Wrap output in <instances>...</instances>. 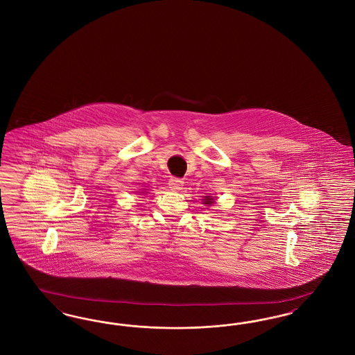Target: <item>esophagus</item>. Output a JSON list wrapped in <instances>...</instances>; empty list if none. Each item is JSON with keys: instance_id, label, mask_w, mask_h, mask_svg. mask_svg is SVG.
Segmentation results:
<instances>
[{"instance_id": "obj_1", "label": "esophagus", "mask_w": 355, "mask_h": 355, "mask_svg": "<svg viewBox=\"0 0 355 355\" xmlns=\"http://www.w3.org/2000/svg\"><path fill=\"white\" fill-rule=\"evenodd\" d=\"M182 186H184V181H182V180H180V178H174V177H173V178H170V190H173V191H178V190H181V189H182Z\"/></svg>"}]
</instances>
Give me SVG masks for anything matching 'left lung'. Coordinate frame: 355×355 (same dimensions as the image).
Masks as SVG:
<instances>
[{"instance_id": "left-lung-1", "label": "left lung", "mask_w": 355, "mask_h": 355, "mask_svg": "<svg viewBox=\"0 0 355 355\" xmlns=\"http://www.w3.org/2000/svg\"><path fill=\"white\" fill-rule=\"evenodd\" d=\"M203 203H205V205H213V203H214V198H213V197H209V196H207V197H205V200H203Z\"/></svg>"}]
</instances>
